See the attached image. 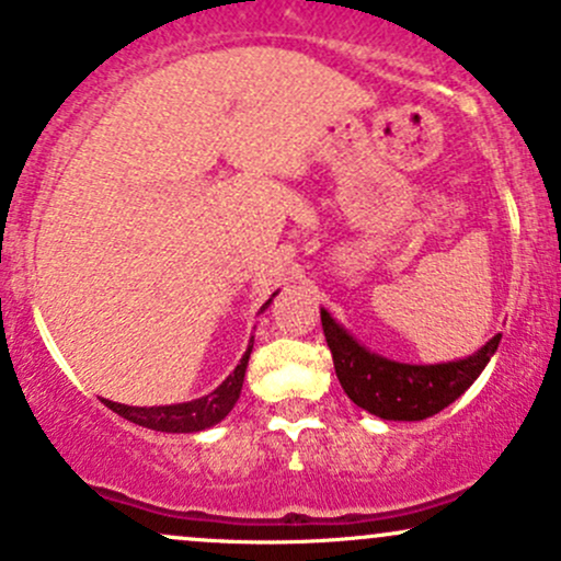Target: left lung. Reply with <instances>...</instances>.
Instances as JSON below:
<instances>
[{
	"instance_id": "obj_1",
	"label": "left lung",
	"mask_w": 561,
	"mask_h": 561,
	"mask_svg": "<svg viewBox=\"0 0 561 561\" xmlns=\"http://www.w3.org/2000/svg\"><path fill=\"white\" fill-rule=\"evenodd\" d=\"M322 330L333 355L335 376L352 403L389 422H422L451 405L497 352L503 335H492L479 352L449 363H398L370 352L344 325L320 309Z\"/></svg>"
}]
</instances>
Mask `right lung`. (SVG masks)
<instances>
[{"mask_svg":"<svg viewBox=\"0 0 561 561\" xmlns=\"http://www.w3.org/2000/svg\"><path fill=\"white\" fill-rule=\"evenodd\" d=\"M274 296L261 306V314L268 309ZM252 344H255V335H252L250 344H247V352L241 355L239 365L233 368V374H228V379L217 389H211L209 394H204V398L187 400V403H172V405H123V403H112V400H104V405L115 411V414H121L123 420L139 424V427H147V430H158V433H202V430L215 427L217 422H222L228 414H231V409L241 394V385H244Z\"/></svg>","mask_w":561,"mask_h":561,"instance_id":"right-lung-1","label":"right lung"}]
</instances>
